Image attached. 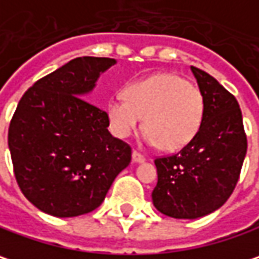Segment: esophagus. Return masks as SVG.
<instances>
[{"label":"esophagus","instance_id":"34e87169","mask_svg":"<svg viewBox=\"0 0 259 259\" xmlns=\"http://www.w3.org/2000/svg\"><path fill=\"white\" fill-rule=\"evenodd\" d=\"M133 160H134L136 163H141V162L146 160V157L143 156L141 153H139V152H133Z\"/></svg>","mask_w":259,"mask_h":259}]
</instances>
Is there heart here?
Here are the masks:
<instances>
[{"mask_svg": "<svg viewBox=\"0 0 259 259\" xmlns=\"http://www.w3.org/2000/svg\"><path fill=\"white\" fill-rule=\"evenodd\" d=\"M106 112L116 137H131L144 118L146 143L174 152L197 136L205 115V97L197 85L178 75L156 73L128 83L123 96L109 99Z\"/></svg>", "mask_w": 259, "mask_h": 259, "instance_id": "obj_1", "label": "heart"}]
</instances>
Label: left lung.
<instances>
[{
  "instance_id": "obj_1",
  "label": "left lung",
  "mask_w": 259,
  "mask_h": 259,
  "mask_svg": "<svg viewBox=\"0 0 259 259\" xmlns=\"http://www.w3.org/2000/svg\"><path fill=\"white\" fill-rule=\"evenodd\" d=\"M192 72L205 97L202 126L178 153L155 159L153 205L159 212L178 220L205 217L226 203L248 149L236 97L209 73L194 66Z\"/></svg>"
}]
</instances>
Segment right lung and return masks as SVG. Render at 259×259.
Segmentation results:
<instances>
[{"mask_svg": "<svg viewBox=\"0 0 259 259\" xmlns=\"http://www.w3.org/2000/svg\"><path fill=\"white\" fill-rule=\"evenodd\" d=\"M115 63L73 59L36 81L17 104L9 128L14 177L42 212L69 218L94 211L131 162V147L107 130V113L82 99Z\"/></svg>", "mask_w": 259, "mask_h": 259, "instance_id": "add662e5", "label": "right lung"}]
</instances>
